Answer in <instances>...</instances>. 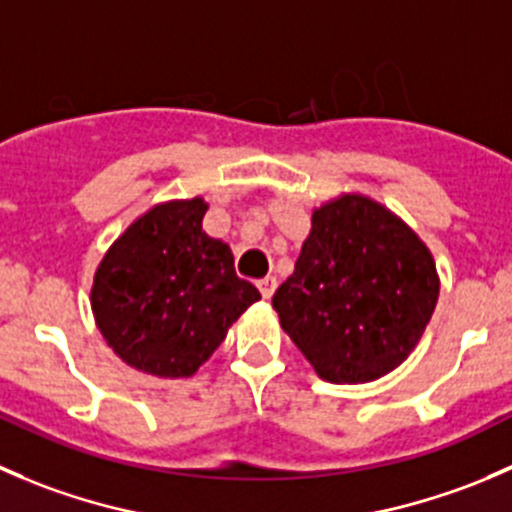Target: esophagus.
I'll return each mask as SVG.
<instances>
[{"label":"esophagus","mask_w":512,"mask_h":512,"mask_svg":"<svg viewBox=\"0 0 512 512\" xmlns=\"http://www.w3.org/2000/svg\"><path fill=\"white\" fill-rule=\"evenodd\" d=\"M258 291H261L263 298H271L273 291H276V276H266L256 283Z\"/></svg>","instance_id":"34e87169"}]
</instances>
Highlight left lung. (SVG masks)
<instances>
[{
  "label": "left lung",
  "instance_id": "obj_1",
  "mask_svg": "<svg viewBox=\"0 0 512 512\" xmlns=\"http://www.w3.org/2000/svg\"><path fill=\"white\" fill-rule=\"evenodd\" d=\"M435 301L438 273L423 241L358 194L313 211L296 268L273 293L283 331L331 383H368L401 366Z\"/></svg>",
  "mask_w": 512,
  "mask_h": 512
}]
</instances>
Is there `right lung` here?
<instances>
[{
  "label": "right lung",
  "instance_id": "1",
  "mask_svg": "<svg viewBox=\"0 0 512 512\" xmlns=\"http://www.w3.org/2000/svg\"><path fill=\"white\" fill-rule=\"evenodd\" d=\"M204 199L159 204L114 241L96 268L91 311L116 356L159 378H189L231 323L261 298L231 249L201 229Z\"/></svg>",
  "mask_w": 512,
  "mask_h": 512
}]
</instances>
